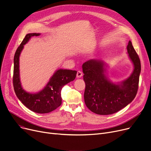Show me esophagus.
<instances>
[{
    "label": "esophagus",
    "instance_id": "34e87169",
    "mask_svg": "<svg viewBox=\"0 0 151 151\" xmlns=\"http://www.w3.org/2000/svg\"><path fill=\"white\" fill-rule=\"evenodd\" d=\"M82 76H83V73L81 72V71H78L77 72V73H76V77L77 78H81V77H82Z\"/></svg>",
    "mask_w": 151,
    "mask_h": 151
}]
</instances>
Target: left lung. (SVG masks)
Wrapping results in <instances>:
<instances>
[{"mask_svg": "<svg viewBox=\"0 0 151 151\" xmlns=\"http://www.w3.org/2000/svg\"><path fill=\"white\" fill-rule=\"evenodd\" d=\"M127 50L134 68L130 76L120 83L109 81L106 75L107 65L101 60L90 59L83 64L86 83L84 101L92 112L103 115L112 114L125 107L135 98L138 88L141 63L130 41Z\"/></svg>", "mask_w": 151, "mask_h": 151, "instance_id": "8db88e82", "label": "left lung"}]
</instances>
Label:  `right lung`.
<instances>
[{"label": "right lung", "mask_w": 151, "mask_h": 151, "mask_svg": "<svg viewBox=\"0 0 151 151\" xmlns=\"http://www.w3.org/2000/svg\"><path fill=\"white\" fill-rule=\"evenodd\" d=\"M40 33L27 34L22 43L16 50L14 57L13 87L17 97L28 109L38 114H47L57 109L62 103L61 90L68 83L75 79L76 70L59 69L50 78L46 86L36 93H30L24 90L21 86L19 75V56L24 45L33 36H39Z\"/></svg>", "instance_id": "right-lung-1"}]
</instances>
